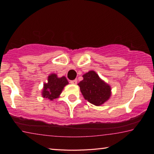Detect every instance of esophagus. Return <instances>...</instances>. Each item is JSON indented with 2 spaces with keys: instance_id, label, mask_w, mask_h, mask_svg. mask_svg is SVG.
I'll use <instances>...</instances> for the list:
<instances>
[{
  "instance_id": "obj_1",
  "label": "esophagus",
  "mask_w": 154,
  "mask_h": 154,
  "mask_svg": "<svg viewBox=\"0 0 154 154\" xmlns=\"http://www.w3.org/2000/svg\"><path fill=\"white\" fill-rule=\"evenodd\" d=\"M70 83L72 84V85H76V84L77 83V81L76 80V79H74V80H71L70 81Z\"/></svg>"
}]
</instances>
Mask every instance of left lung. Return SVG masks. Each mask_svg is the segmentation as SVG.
Here are the masks:
<instances>
[{
  "label": "left lung",
  "mask_w": 154,
  "mask_h": 154,
  "mask_svg": "<svg viewBox=\"0 0 154 154\" xmlns=\"http://www.w3.org/2000/svg\"><path fill=\"white\" fill-rule=\"evenodd\" d=\"M79 82L82 94L89 102L100 106L109 100L111 96V87L102 81L94 71H89L83 76Z\"/></svg>",
  "instance_id": "8db88e82"
}]
</instances>
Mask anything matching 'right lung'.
Wrapping results in <instances>:
<instances>
[{"label": "right lung", "instance_id": "obj_1", "mask_svg": "<svg viewBox=\"0 0 154 154\" xmlns=\"http://www.w3.org/2000/svg\"><path fill=\"white\" fill-rule=\"evenodd\" d=\"M68 82L65 77L59 78L57 75L52 74L48 77V83L44 84V88L42 90V97L48 98V100H52L57 98L61 94L62 91Z\"/></svg>", "mask_w": 154, "mask_h": 154}]
</instances>
